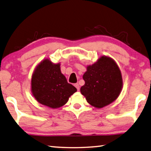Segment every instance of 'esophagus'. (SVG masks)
<instances>
[{"mask_svg":"<svg viewBox=\"0 0 151 151\" xmlns=\"http://www.w3.org/2000/svg\"><path fill=\"white\" fill-rule=\"evenodd\" d=\"M74 86L77 88V89H78V91H79V84H78V83H76V84H74Z\"/></svg>","mask_w":151,"mask_h":151,"instance_id":"obj_1","label":"esophagus"}]
</instances>
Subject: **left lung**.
<instances>
[{"instance_id":"1","label":"left lung","mask_w":151,"mask_h":151,"mask_svg":"<svg viewBox=\"0 0 151 151\" xmlns=\"http://www.w3.org/2000/svg\"><path fill=\"white\" fill-rule=\"evenodd\" d=\"M80 91L89 103L98 109L112 103L120 95L123 86L122 73L115 61L103 56L87 67Z\"/></svg>"}]
</instances>
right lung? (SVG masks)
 I'll list each match as a JSON object with an SVG mask.
<instances>
[{
  "instance_id": "right-lung-1",
  "label": "right lung",
  "mask_w": 151,
  "mask_h": 151,
  "mask_svg": "<svg viewBox=\"0 0 151 151\" xmlns=\"http://www.w3.org/2000/svg\"><path fill=\"white\" fill-rule=\"evenodd\" d=\"M31 91L39 103L57 109L66 103L77 89L68 83L66 77L61 73L60 64L45 59L33 73Z\"/></svg>"
}]
</instances>
